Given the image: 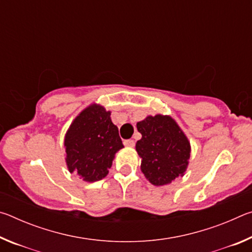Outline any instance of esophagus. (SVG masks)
I'll use <instances>...</instances> for the list:
<instances>
[{
    "instance_id": "34e87169",
    "label": "esophagus",
    "mask_w": 252,
    "mask_h": 252,
    "mask_svg": "<svg viewBox=\"0 0 252 252\" xmlns=\"http://www.w3.org/2000/svg\"><path fill=\"white\" fill-rule=\"evenodd\" d=\"M123 143H125L126 147H129V148H133L134 144H135L134 140H131V139L130 140H126V141L123 142Z\"/></svg>"
}]
</instances>
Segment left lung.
<instances>
[{
	"label": "left lung",
	"instance_id": "obj_1",
	"mask_svg": "<svg viewBox=\"0 0 252 252\" xmlns=\"http://www.w3.org/2000/svg\"><path fill=\"white\" fill-rule=\"evenodd\" d=\"M141 140L135 144L141 170L155 186L168 185L185 173L190 158V143L172 118L148 117L136 123Z\"/></svg>",
	"mask_w": 252,
	"mask_h": 252
}]
</instances>
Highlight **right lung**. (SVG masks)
Instances as JSON below:
<instances>
[{
    "label": "right lung",
    "mask_w": 252,
    "mask_h": 252,
    "mask_svg": "<svg viewBox=\"0 0 252 252\" xmlns=\"http://www.w3.org/2000/svg\"><path fill=\"white\" fill-rule=\"evenodd\" d=\"M103 106L92 104L83 110L66 132V164L84 181L103 179L112 165L114 155L123 148L118 126Z\"/></svg>",
    "instance_id": "1"
}]
</instances>
